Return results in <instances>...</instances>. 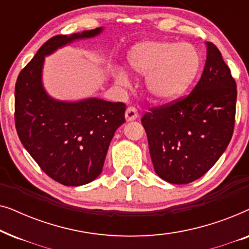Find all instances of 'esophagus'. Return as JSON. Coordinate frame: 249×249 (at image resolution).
I'll use <instances>...</instances> for the list:
<instances>
[{"label": "esophagus", "mask_w": 249, "mask_h": 249, "mask_svg": "<svg viewBox=\"0 0 249 249\" xmlns=\"http://www.w3.org/2000/svg\"><path fill=\"white\" fill-rule=\"evenodd\" d=\"M138 118V112L134 107H129L125 110V120L127 121H134Z\"/></svg>", "instance_id": "obj_1"}]
</instances>
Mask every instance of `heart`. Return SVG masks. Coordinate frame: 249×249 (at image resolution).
Returning <instances> with one entry per match:
<instances>
[{
    "instance_id": "b5f03b06",
    "label": "heart",
    "mask_w": 249,
    "mask_h": 249,
    "mask_svg": "<svg viewBox=\"0 0 249 249\" xmlns=\"http://www.w3.org/2000/svg\"><path fill=\"white\" fill-rule=\"evenodd\" d=\"M128 63L136 73L146 76V87L156 100L171 101L185 93L199 70L200 57L190 44L146 40L128 52ZM119 84L128 81L124 70L114 71Z\"/></svg>"
}]
</instances>
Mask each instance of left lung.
I'll return each mask as SVG.
<instances>
[{
  "label": "left lung",
  "mask_w": 249,
  "mask_h": 249,
  "mask_svg": "<svg viewBox=\"0 0 249 249\" xmlns=\"http://www.w3.org/2000/svg\"><path fill=\"white\" fill-rule=\"evenodd\" d=\"M206 46L202 77L190 94L149 108L142 118L156 175L176 185L205 175L233 134L236 81L217 47Z\"/></svg>",
  "instance_id": "1"
}]
</instances>
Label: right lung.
Masks as SVG:
<instances>
[{"label":"right lung","instance_id":"1","mask_svg":"<svg viewBox=\"0 0 249 249\" xmlns=\"http://www.w3.org/2000/svg\"><path fill=\"white\" fill-rule=\"evenodd\" d=\"M102 30L50 38L20 71L16 83L15 122L20 142L40 169L64 186L86 185L101 175L108 145L124 122L125 104L95 97L54 100L43 87L44 59L59 47L91 38Z\"/></svg>","mask_w":249,"mask_h":249}]
</instances>
